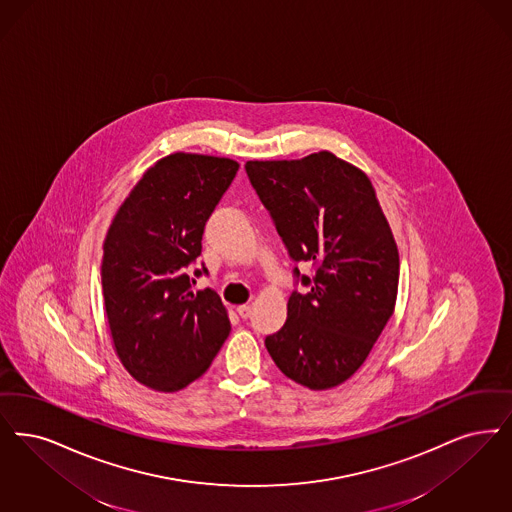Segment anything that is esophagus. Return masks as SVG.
<instances>
[{"label": "esophagus", "instance_id": "1", "mask_svg": "<svg viewBox=\"0 0 512 512\" xmlns=\"http://www.w3.org/2000/svg\"><path fill=\"white\" fill-rule=\"evenodd\" d=\"M236 310H238L240 318H244V320H247V318L251 316V307H247V305H242V307H238Z\"/></svg>", "mask_w": 512, "mask_h": 512}]
</instances>
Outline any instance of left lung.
Returning <instances> with one entry per match:
<instances>
[{
	"label": "left lung",
	"mask_w": 512,
	"mask_h": 512,
	"mask_svg": "<svg viewBox=\"0 0 512 512\" xmlns=\"http://www.w3.org/2000/svg\"><path fill=\"white\" fill-rule=\"evenodd\" d=\"M247 177L295 263H310L284 328L265 339L280 371L312 390L345 383L394 312L400 257L368 175L328 150L247 162Z\"/></svg>",
	"instance_id": "obj_1"
}]
</instances>
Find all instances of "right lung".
I'll use <instances>...</instances> for the list:
<instances>
[{"mask_svg": "<svg viewBox=\"0 0 512 512\" xmlns=\"http://www.w3.org/2000/svg\"><path fill=\"white\" fill-rule=\"evenodd\" d=\"M230 158L175 152L146 169L104 240V308L123 368L144 387L177 392L202 377L230 333L213 289L192 291L186 268L205 223L234 181ZM207 274L202 266L194 276Z\"/></svg>", "mask_w": 512, "mask_h": 512, "instance_id": "add662e5", "label": "right lung"}]
</instances>
